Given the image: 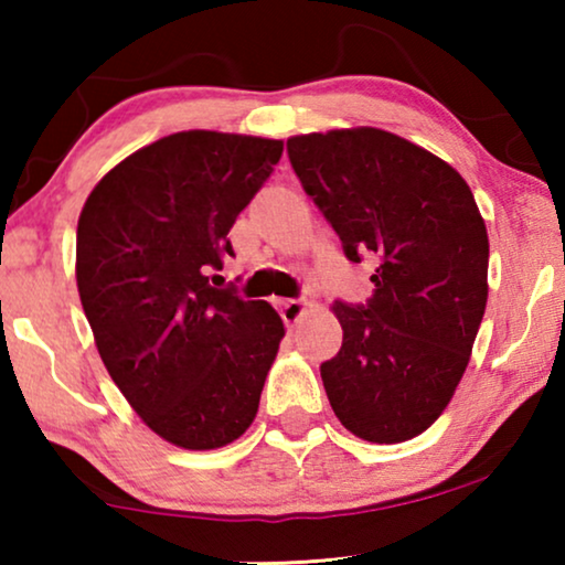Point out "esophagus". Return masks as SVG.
Wrapping results in <instances>:
<instances>
[{
    "mask_svg": "<svg viewBox=\"0 0 565 565\" xmlns=\"http://www.w3.org/2000/svg\"><path fill=\"white\" fill-rule=\"evenodd\" d=\"M280 313H282L285 323H288V327H292V323H298L306 316V303H303V300H296V298H292V300H280Z\"/></svg>",
    "mask_w": 565,
    "mask_h": 565,
    "instance_id": "obj_1",
    "label": "esophagus"
}]
</instances>
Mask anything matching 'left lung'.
Here are the masks:
<instances>
[{
  "instance_id": "left-lung-1",
  "label": "left lung",
  "mask_w": 565,
  "mask_h": 565,
  "mask_svg": "<svg viewBox=\"0 0 565 565\" xmlns=\"http://www.w3.org/2000/svg\"><path fill=\"white\" fill-rule=\"evenodd\" d=\"M288 153L347 257L381 259L367 306H331L344 337L321 365L329 404L367 443L419 437L455 396L489 298L473 192L458 169L383 128L292 136Z\"/></svg>"
}]
</instances>
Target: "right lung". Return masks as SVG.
Instances as JSON below:
<instances>
[{"label":"right lung","instance_id":"1","mask_svg":"<svg viewBox=\"0 0 565 565\" xmlns=\"http://www.w3.org/2000/svg\"><path fill=\"white\" fill-rule=\"evenodd\" d=\"M282 141L182 130L115 164L76 223V288L99 358L153 435L218 450L252 427L285 337L267 300L211 285Z\"/></svg>","mask_w":565,"mask_h":565}]
</instances>
